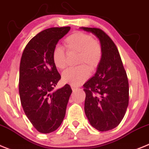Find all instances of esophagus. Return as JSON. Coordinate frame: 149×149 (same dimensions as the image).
I'll use <instances>...</instances> for the list:
<instances>
[{
	"instance_id": "obj_1",
	"label": "esophagus",
	"mask_w": 149,
	"mask_h": 149,
	"mask_svg": "<svg viewBox=\"0 0 149 149\" xmlns=\"http://www.w3.org/2000/svg\"><path fill=\"white\" fill-rule=\"evenodd\" d=\"M71 88H72V90H73V92L76 91H77V89H78V88H76V87H75V86H73V85H71Z\"/></svg>"
}]
</instances>
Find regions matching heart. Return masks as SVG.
Segmentation results:
<instances>
[{
    "label": "heart",
    "mask_w": 149,
    "mask_h": 149,
    "mask_svg": "<svg viewBox=\"0 0 149 149\" xmlns=\"http://www.w3.org/2000/svg\"><path fill=\"white\" fill-rule=\"evenodd\" d=\"M64 44L68 53H78L76 64L81 65L65 70L62 74V80L73 86H79L88 78L87 69L93 72L100 65L102 58L101 45L93 36L82 32H76L68 36ZM52 58L58 69L66 68L67 53L64 48L56 46L53 50Z\"/></svg>",
    "instance_id": "obj_1"
}]
</instances>
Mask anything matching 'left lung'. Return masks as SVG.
Segmentation results:
<instances>
[{
  "label": "left lung",
  "mask_w": 149,
  "mask_h": 149,
  "mask_svg": "<svg viewBox=\"0 0 149 149\" xmlns=\"http://www.w3.org/2000/svg\"><path fill=\"white\" fill-rule=\"evenodd\" d=\"M97 36L102 58L93 78L83 85L85 92L84 112L93 128L106 131L116 128L124 117L129 101L126 72L118 49L100 28L82 27Z\"/></svg>",
  "instance_id": "obj_1"
}]
</instances>
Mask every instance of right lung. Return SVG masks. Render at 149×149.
I'll use <instances>...</instances> for the list:
<instances>
[{"instance_id": "add662e5", "label": "right lung", "mask_w": 149, "mask_h": 149, "mask_svg": "<svg viewBox=\"0 0 149 149\" xmlns=\"http://www.w3.org/2000/svg\"><path fill=\"white\" fill-rule=\"evenodd\" d=\"M70 27H51L35 36L20 63L19 94L22 108L34 128L48 134L61 125L72 90L69 84L53 91L61 75L52 58L57 43Z\"/></svg>"}]
</instances>
